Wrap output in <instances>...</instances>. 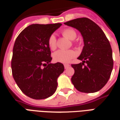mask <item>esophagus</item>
Masks as SVG:
<instances>
[{"label":"esophagus","instance_id":"esophagus-1","mask_svg":"<svg viewBox=\"0 0 120 120\" xmlns=\"http://www.w3.org/2000/svg\"><path fill=\"white\" fill-rule=\"evenodd\" d=\"M64 68L66 69V68H68L69 66H70V65L68 64H64Z\"/></svg>","mask_w":120,"mask_h":120}]
</instances>
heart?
Returning a JSON list of instances; mask_svg holds the SVG:
<instances>
[{
	"label": "heart",
	"instance_id": "heart-1",
	"mask_svg": "<svg viewBox=\"0 0 120 120\" xmlns=\"http://www.w3.org/2000/svg\"><path fill=\"white\" fill-rule=\"evenodd\" d=\"M62 34L70 40H74L77 36L75 30L71 28H66L62 30ZM49 47L51 50L56 47V38L54 34L50 36L48 40ZM77 53L73 50H58L53 54V59L56 62L61 63H67L71 59L75 57Z\"/></svg>",
	"mask_w": 120,
	"mask_h": 120
}]
</instances>
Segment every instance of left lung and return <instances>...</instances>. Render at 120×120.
I'll return each mask as SVG.
<instances>
[{
	"label": "left lung",
	"mask_w": 120,
	"mask_h": 120,
	"mask_svg": "<svg viewBox=\"0 0 120 120\" xmlns=\"http://www.w3.org/2000/svg\"><path fill=\"white\" fill-rule=\"evenodd\" d=\"M64 23L81 33L84 45L78 57L82 62L71 64L75 70L71 82L80 92H97L106 84L113 68L109 40L101 28L88 18H77Z\"/></svg>",
	"instance_id": "8db88e82"
}]
</instances>
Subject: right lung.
<instances>
[{"instance_id":"add662e5","label":"right lung","mask_w":120,"mask_h":120,"mask_svg":"<svg viewBox=\"0 0 120 120\" xmlns=\"http://www.w3.org/2000/svg\"><path fill=\"white\" fill-rule=\"evenodd\" d=\"M61 25L32 24L16 39L11 61L12 74L21 91L31 98L45 99L56 91L57 80L64 68L61 63H50L52 58L48 40Z\"/></svg>"}]
</instances>
